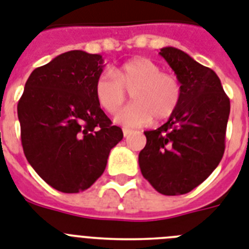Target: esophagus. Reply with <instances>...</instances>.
Wrapping results in <instances>:
<instances>
[{
  "mask_svg": "<svg viewBox=\"0 0 249 249\" xmlns=\"http://www.w3.org/2000/svg\"><path fill=\"white\" fill-rule=\"evenodd\" d=\"M123 133H124V137H128V135L131 133V130H130V129L124 128V129H123Z\"/></svg>",
  "mask_w": 249,
  "mask_h": 249,
  "instance_id": "esophagus-1",
  "label": "esophagus"
}]
</instances>
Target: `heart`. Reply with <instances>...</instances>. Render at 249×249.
I'll return each mask as SVG.
<instances>
[{"label":"heart","mask_w":249,"mask_h":249,"mask_svg":"<svg viewBox=\"0 0 249 249\" xmlns=\"http://www.w3.org/2000/svg\"><path fill=\"white\" fill-rule=\"evenodd\" d=\"M130 92L133 104L116 116L125 126H141L152 120L171 118L181 100V86L177 76L162 72L156 62L135 57L111 74L101 72L94 82V96L106 112L114 115L120 110Z\"/></svg>","instance_id":"b5f03b06"}]
</instances>
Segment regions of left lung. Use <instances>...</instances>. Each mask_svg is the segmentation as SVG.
Instances as JSON below:
<instances>
[{"mask_svg": "<svg viewBox=\"0 0 249 249\" xmlns=\"http://www.w3.org/2000/svg\"><path fill=\"white\" fill-rule=\"evenodd\" d=\"M160 54L180 82L181 100L162 126L144 131L147 143L139 152V167L161 195H185L223 159L230 101L213 70L178 48H161Z\"/></svg>", "mask_w": 249, "mask_h": 249, "instance_id": "obj_1", "label": "left lung"}]
</instances>
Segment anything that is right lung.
I'll use <instances>...</instances> for the list:
<instances>
[{
    "mask_svg": "<svg viewBox=\"0 0 249 249\" xmlns=\"http://www.w3.org/2000/svg\"><path fill=\"white\" fill-rule=\"evenodd\" d=\"M104 70L101 54L69 51L34 69L18 104L28 162L64 193L86 191L106 169L123 130L112 125L94 96Z\"/></svg>",
    "mask_w": 249,
    "mask_h": 249,
    "instance_id": "obj_1",
    "label": "right lung"
}]
</instances>
